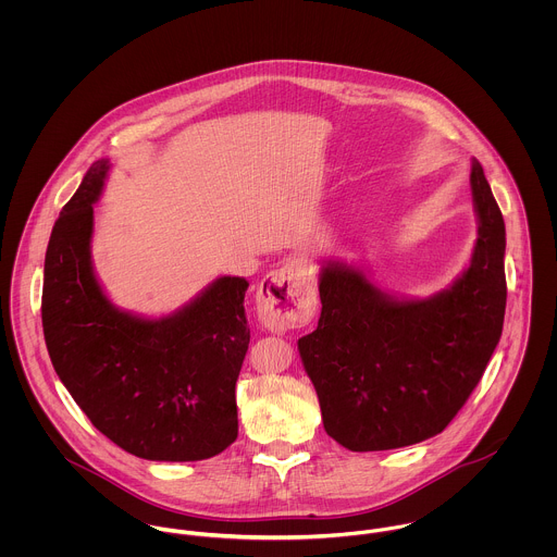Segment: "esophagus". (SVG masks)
Returning a JSON list of instances; mask_svg holds the SVG:
<instances>
[{
    "mask_svg": "<svg viewBox=\"0 0 557 557\" xmlns=\"http://www.w3.org/2000/svg\"><path fill=\"white\" fill-rule=\"evenodd\" d=\"M259 321L270 332L309 323L315 313V285L300 261H285L270 272L257 292Z\"/></svg>",
    "mask_w": 557,
    "mask_h": 557,
    "instance_id": "34e87169",
    "label": "esophagus"
}]
</instances>
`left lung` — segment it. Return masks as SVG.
I'll return each mask as SVG.
<instances>
[{"instance_id":"1","label":"left lung","mask_w":557,"mask_h":557,"mask_svg":"<svg viewBox=\"0 0 557 557\" xmlns=\"http://www.w3.org/2000/svg\"><path fill=\"white\" fill-rule=\"evenodd\" d=\"M470 184L478 238L450 287L420 300L397 298L362 268L321 265V318L298 351L323 429L347 450H393L442 433L499 343L506 227L478 160Z\"/></svg>"}]
</instances>
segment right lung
Segmentation results:
<instances>
[{
  "instance_id": "1",
  "label": "right lung",
  "mask_w": 557,
  "mask_h": 557,
  "mask_svg": "<svg viewBox=\"0 0 557 557\" xmlns=\"http://www.w3.org/2000/svg\"><path fill=\"white\" fill-rule=\"evenodd\" d=\"M109 169V159L87 169L47 246L42 330L53 369L91 424L126 453L210 459L238 437L248 283L221 276L164 318L117 309L91 263L94 203Z\"/></svg>"
}]
</instances>
